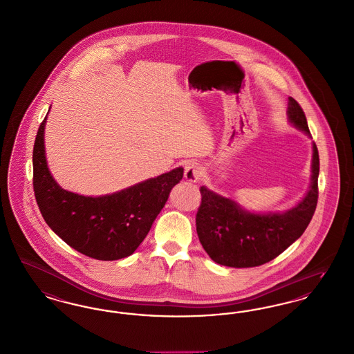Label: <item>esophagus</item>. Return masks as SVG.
Listing matches in <instances>:
<instances>
[{"instance_id":"1","label":"esophagus","mask_w":354,"mask_h":354,"mask_svg":"<svg viewBox=\"0 0 354 354\" xmlns=\"http://www.w3.org/2000/svg\"><path fill=\"white\" fill-rule=\"evenodd\" d=\"M202 176V168L197 162H190L185 167V178L190 183H197Z\"/></svg>"}]
</instances>
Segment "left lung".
Masks as SVG:
<instances>
[{"label": "left lung", "mask_w": 354, "mask_h": 354, "mask_svg": "<svg viewBox=\"0 0 354 354\" xmlns=\"http://www.w3.org/2000/svg\"><path fill=\"white\" fill-rule=\"evenodd\" d=\"M291 123L310 135L300 104L290 97ZM320 160L313 144L312 183L307 196L283 214H252L234 201L223 198L201 186V205L196 216L197 234L207 255L222 266L234 268L258 267L279 257L301 236L315 214L319 198Z\"/></svg>", "instance_id": "1"}]
</instances>
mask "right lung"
<instances>
[{"mask_svg": "<svg viewBox=\"0 0 354 354\" xmlns=\"http://www.w3.org/2000/svg\"><path fill=\"white\" fill-rule=\"evenodd\" d=\"M39 125L32 149V187L37 205L48 227L77 252L97 261L129 257L151 230L183 180L177 169L103 197H84L63 190L47 169L44 131Z\"/></svg>", "mask_w": 354, "mask_h": 354, "instance_id": "obj_1", "label": "right lung"}]
</instances>
